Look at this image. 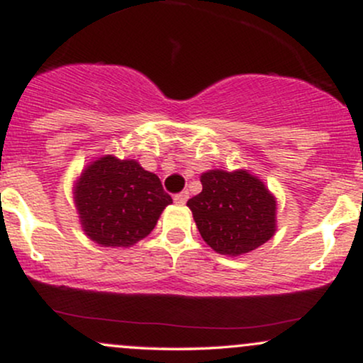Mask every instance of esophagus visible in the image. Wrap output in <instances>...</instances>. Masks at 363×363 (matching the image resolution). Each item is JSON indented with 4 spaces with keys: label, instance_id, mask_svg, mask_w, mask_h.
<instances>
[{
    "label": "esophagus",
    "instance_id": "34e87169",
    "mask_svg": "<svg viewBox=\"0 0 363 363\" xmlns=\"http://www.w3.org/2000/svg\"><path fill=\"white\" fill-rule=\"evenodd\" d=\"M187 198H189V193H187V191H182V193L174 196V203H176V205H184Z\"/></svg>",
    "mask_w": 363,
    "mask_h": 363
}]
</instances>
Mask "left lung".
I'll return each mask as SVG.
<instances>
[{"mask_svg":"<svg viewBox=\"0 0 363 363\" xmlns=\"http://www.w3.org/2000/svg\"><path fill=\"white\" fill-rule=\"evenodd\" d=\"M203 191L187 201L203 240L223 256H242L277 232V198L245 169L206 170Z\"/></svg>","mask_w":363,"mask_h":363,"instance_id":"8db88e82","label":"left lung"}]
</instances>
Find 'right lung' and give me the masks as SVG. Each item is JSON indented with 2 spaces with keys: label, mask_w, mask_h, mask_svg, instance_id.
Wrapping results in <instances>:
<instances>
[{
  "label": "right lung",
  "mask_w": 363,
  "mask_h": 363,
  "mask_svg": "<svg viewBox=\"0 0 363 363\" xmlns=\"http://www.w3.org/2000/svg\"><path fill=\"white\" fill-rule=\"evenodd\" d=\"M73 199L85 235L102 247H131L155 228L172 198L158 176L133 158L102 155L74 181Z\"/></svg>",
  "instance_id": "1"
}]
</instances>
